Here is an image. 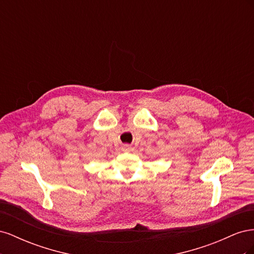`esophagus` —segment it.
Wrapping results in <instances>:
<instances>
[{
    "instance_id": "1",
    "label": "esophagus",
    "mask_w": 254,
    "mask_h": 254,
    "mask_svg": "<svg viewBox=\"0 0 254 254\" xmlns=\"http://www.w3.org/2000/svg\"><path fill=\"white\" fill-rule=\"evenodd\" d=\"M131 150H132V147L128 144H125V145L122 146V151L123 152H130Z\"/></svg>"
}]
</instances>
